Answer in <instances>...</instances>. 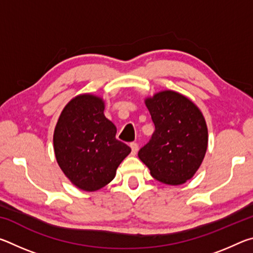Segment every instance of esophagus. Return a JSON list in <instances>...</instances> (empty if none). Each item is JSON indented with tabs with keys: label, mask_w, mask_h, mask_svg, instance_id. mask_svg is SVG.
I'll return each mask as SVG.
<instances>
[{
	"label": "esophagus",
	"mask_w": 253,
	"mask_h": 253,
	"mask_svg": "<svg viewBox=\"0 0 253 253\" xmlns=\"http://www.w3.org/2000/svg\"><path fill=\"white\" fill-rule=\"evenodd\" d=\"M130 148H131V153L136 154L137 151H138V144L137 143H130Z\"/></svg>",
	"instance_id": "34e87169"
}]
</instances>
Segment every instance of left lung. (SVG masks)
<instances>
[{
    "label": "left lung",
    "instance_id": "obj_1",
    "mask_svg": "<svg viewBox=\"0 0 253 253\" xmlns=\"http://www.w3.org/2000/svg\"><path fill=\"white\" fill-rule=\"evenodd\" d=\"M155 130L138 157L154 178L179 185L193 177L208 148V128L202 113L178 92L166 90L147 98Z\"/></svg>",
    "mask_w": 253,
    "mask_h": 253
}]
</instances>
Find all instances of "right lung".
Masks as SVG:
<instances>
[{"label":"right lung","instance_id":"obj_1","mask_svg":"<svg viewBox=\"0 0 253 253\" xmlns=\"http://www.w3.org/2000/svg\"><path fill=\"white\" fill-rule=\"evenodd\" d=\"M104 101L80 95L68 102L53 135L54 154L66 176L80 190L104 187L130 147L116 138V126L104 115Z\"/></svg>","mask_w":253,"mask_h":253}]
</instances>
